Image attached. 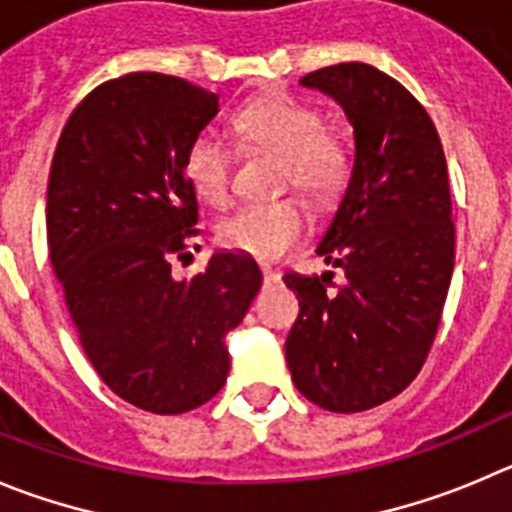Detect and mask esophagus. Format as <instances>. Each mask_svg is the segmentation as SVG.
<instances>
[{"label": "esophagus", "instance_id": "1", "mask_svg": "<svg viewBox=\"0 0 512 512\" xmlns=\"http://www.w3.org/2000/svg\"><path fill=\"white\" fill-rule=\"evenodd\" d=\"M262 278H265L267 285H272V283H280V278H283V275H280V270H275V267L262 265Z\"/></svg>", "mask_w": 512, "mask_h": 512}]
</instances>
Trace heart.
Listing matches in <instances>:
<instances>
[{"mask_svg": "<svg viewBox=\"0 0 512 512\" xmlns=\"http://www.w3.org/2000/svg\"><path fill=\"white\" fill-rule=\"evenodd\" d=\"M234 131L245 148L280 156V184L295 189L318 207L333 204L351 176V148L336 123L323 121L315 105L290 95H265L234 113ZM186 181L204 202H229L232 151L212 131L191 138L184 154ZM305 214L295 199L247 204L224 217L217 237L224 247L272 260L300 240Z\"/></svg>", "mask_w": 512, "mask_h": 512, "instance_id": "b5f03b06", "label": "heart"}]
</instances>
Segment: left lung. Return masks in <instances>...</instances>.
I'll return each mask as SVG.
<instances>
[{
	"label": "left lung",
	"instance_id": "obj_1",
	"mask_svg": "<svg viewBox=\"0 0 512 512\" xmlns=\"http://www.w3.org/2000/svg\"><path fill=\"white\" fill-rule=\"evenodd\" d=\"M336 100L356 156L343 199L315 252L341 267L288 272L300 313L285 358L305 399L328 412H364L394 399L422 369L455 267L447 161L437 128L401 83L366 62L300 80Z\"/></svg>",
	"mask_w": 512,
	"mask_h": 512
}]
</instances>
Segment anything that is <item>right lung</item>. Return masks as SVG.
<instances>
[{"mask_svg":"<svg viewBox=\"0 0 512 512\" xmlns=\"http://www.w3.org/2000/svg\"><path fill=\"white\" fill-rule=\"evenodd\" d=\"M219 95L174 75L103 83L68 118L47 184V247L85 356L113 394L154 414L202 407L229 374V331L262 285L250 255L171 275L199 219L184 174Z\"/></svg>","mask_w":512,"mask_h":512,"instance_id":"1","label":"right lung"}]
</instances>
